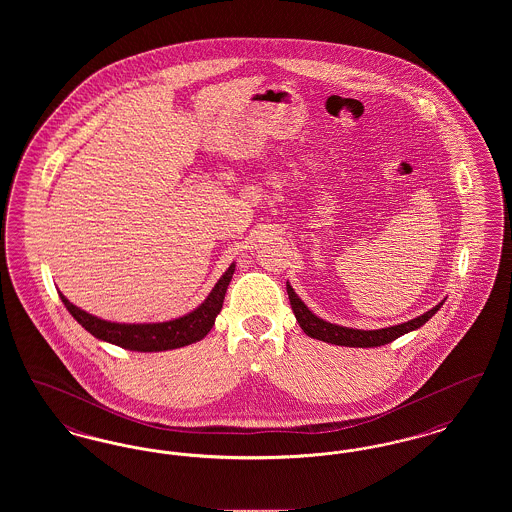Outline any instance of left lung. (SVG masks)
Masks as SVG:
<instances>
[{
	"label": "left lung",
	"instance_id": "obj_1",
	"mask_svg": "<svg viewBox=\"0 0 512 512\" xmlns=\"http://www.w3.org/2000/svg\"><path fill=\"white\" fill-rule=\"evenodd\" d=\"M286 290L290 297V305H292L293 315L297 318L301 330L315 340L326 341V343H334V345H345V347H380L386 345L390 341L397 340L413 330H418L422 324H426L430 318L434 317L441 309V305L445 303L439 301L436 307H432L430 311H426L424 315L407 320L403 324H395L388 328H378V330H359V328H347L340 324H332L326 322L324 318L317 317L303 301L301 297L295 293L290 282H286Z\"/></svg>",
	"mask_w": 512,
	"mask_h": 512
}]
</instances>
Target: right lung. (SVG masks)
<instances>
[{
  "instance_id": "right-lung-1",
  "label": "right lung",
  "mask_w": 512,
  "mask_h": 512,
  "mask_svg": "<svg viewBox=\"0 0 512 512\" xmlns=\"http://www.w3.org/2000/svg\"><path fill=\"white\" fill-rule=\"evenodd\" d=\"M234 270H236V263L226 268V272L220 276L215 288L199 307H195L194 311L165 322H140V324L111 322L82 311L61 292L59 297L65 303L67 311L73 315L74 320L98 340L119 345L122 349L140 351V353L171 351V349H178V347L203 340L211 332L215 318L222 309L224 293L228 290Z\"/></svg>"
}]
</instances>
